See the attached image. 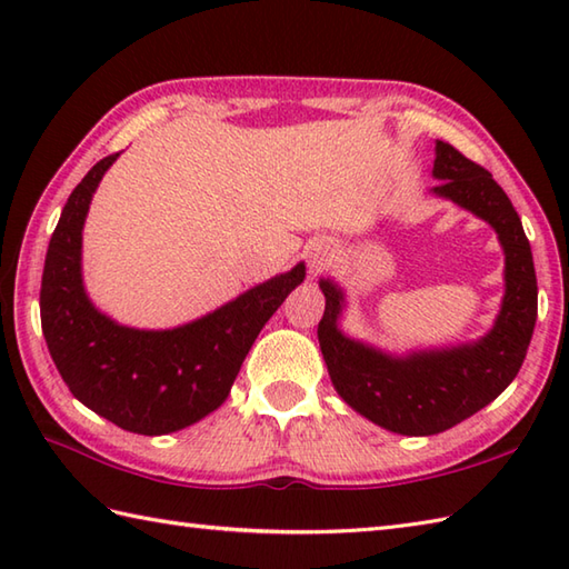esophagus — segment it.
<instances>
[{"label": "esophagus", "instance_id": "obj_1", "mask_svg": "<svg viewBox=\"0 0 569 569\" xmlns=\"http://www.w3.org/2000/svg\"><path fill=\"white\" fill-rule=\"evenodd\" d=\"M306 257H308L310 273L318 276V273H322L332 263V247L328 244V241H318V244H312L306 251Z\"/></svg>", "mask_w": 569, "mask_h": 569}]
</instances>
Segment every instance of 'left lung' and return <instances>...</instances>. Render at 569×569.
<instances>
[{
  "label": "left lung",
  "instance_id": "obj_1",
  "mask_svg": "<svg viewBox=\"0 0 569 569\" xmlns=\"http://www.w3.org/2000/svg\"><path fill=\"white\" fill-rule=\"evenodd\" d=\"M435 196L457 202L497 229L506 253V293L493 328L477 342L386 355L347 337L337 320L345 293L322 278L318 340L337 393L357 413L401 435H438L489 406L521 369L538 318V283L528 237L509 196L487 168L447 141L435 143Z\"/></svg>",
  "mask_w": 569,
  "mask_h": 569
}]
</instances>
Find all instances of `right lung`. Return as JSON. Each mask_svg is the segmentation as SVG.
<instances>
[{"instance_id": "obj_1", "label": "right lung", "mask_w": 569, "mask_h": 569, "mask_svg": "<svg viewBox=\"0 0 569 569\" xmlns=\"http://www.w3.org/2000/svg\"><path fill=\"white\" fill-rule=\"evenodd\" d=\"M117 156L94 163L60 212L41 278V328L56 369L82 406L122 430L166 435L224 403L253 340L303 283L306 266L173 330H137L107 318L84 293L80 259L92 192Z\"/></svg>"}]
</instances>
